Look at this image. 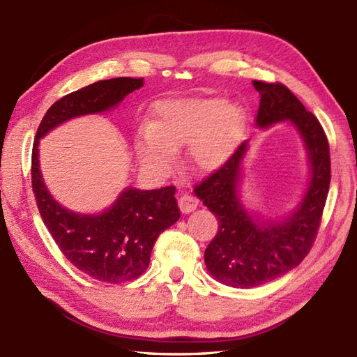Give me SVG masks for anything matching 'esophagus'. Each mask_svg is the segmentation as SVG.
Masks as SVG:
<instances>
[{
    "mask_svg": "<svg viewBox=\"0 0 357 357\" xmlns=\"http://www.w3.org/2000/svg\"><path fill=\"white\" fill-rule=\"evenodd\" d=\"M178 207H180V211L183 212V213H190V212H194L195 208L198 207V199L195 198V197H192V195H181L180 198H178Z\"/></svg>",
    "mask_w": 357,
    "mask_h": 357,
    "instance_id": "obj_1",
    "label": "esophagus"
}]
</instances>
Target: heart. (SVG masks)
Here are the masks:
<instances>
[{
	"label": "heart",
	"mask_w": 357,
	"mask_h": 357,
	"mask_svg": "<svg viewBox=\"0 0 357 357\" xmlns=\"http://www.w3.org/2000/svg\"><path fill=\"white\" fill-rule=\"evenodd\" d=\"M244 124L242 107L222 97L163 100L139 130L135 149L146 169L165 171L176 149L188 144L189 162L199 171H215L233 154Z\"/></svg>",
	"instance_id": "1"
}]
</instances>
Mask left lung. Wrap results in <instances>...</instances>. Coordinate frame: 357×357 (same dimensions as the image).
<instances>
[{
	"instance_id": "8db88e82",
	"label": "left lung",
	"mask_w": 357,
	"mask_h": 357,
	"mask_svg": "<svg viewBox=\"0 0 357 357\" xmlns=\"http://www.w3.org/2000/svg\"><path fill=\"white\" fill-rule=\"evenodd\" d=\"M260 93L256 127L266 130L289 123L304 144L309 181L301 202L283 218L265 220L241 199L242 162L250 149L244 141L222 167L195 188V195L220 221L204 251L213 279L248 289L298 266L314 244L330 186L328 142L319 121L280 83L253 82Z\"/></svg>"
}]
</instances>
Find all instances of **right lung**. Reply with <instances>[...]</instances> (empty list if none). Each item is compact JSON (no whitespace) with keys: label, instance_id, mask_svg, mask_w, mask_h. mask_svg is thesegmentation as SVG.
<instances>
[{"label":"right lung","instance_id":"obj_1","mask_svg":"<svg viewBox=\"0 0 357 357\" xmlns=\"http://www.w3.org/2000/svg\"><path fill=\"white\" fill-rule=\"evenodd\" d=\"M142 86L144 78L118 77L68 93L48 109L33 144L31 186L43 224L69 262L106 283L137 279L149 268L155 239L180 218L176 188L141 190L127 186L100 213L74 212L56 202L42 178L39 141L69 119L116 109Z\"/></svg>","mask_w":357,"mask_h":357}]
</instances>
